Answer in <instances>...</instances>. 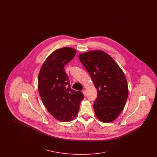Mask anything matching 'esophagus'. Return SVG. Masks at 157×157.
<instances>
[{
    "label": "esophagus",
    "mask_w": 157,
    "mask_h": 157,
    "mask_svg": "<svg viewBox=\"0 0 157 157\" xmlns=\"http://www.w3.org/2000/svg\"><path fill=\"white\" fill-rule=\"evenodd\" d=\"M82 93L83 94V95H84V96H85V97H86V96L87 95V94H86V91L85 90H82Z\"/></svg>",
    "instance_id": "1"
}]
</instances>
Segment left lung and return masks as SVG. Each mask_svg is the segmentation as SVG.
<instances>
[{
	"mask_svg": "<svg viewBox=\"0 0 157 157\" xmlns=\"http://www.w3.org/2000/svg\"><path fill=\"white\" fill-rule=\"evenodd\" d=\"M79 59L97 90L93 105L96 117L103 122H111L124 109L128 97L124 72L109 55L101 50L82 53Z\"/></svg>",
	"mask_w": 157,
	"mask_h": 157,
	"instance_id": "obj_1",
	"label": "left lung"
}]
</instances>
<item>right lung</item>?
<instances>
[{"mask_svg": "<svg viewBox=\"0 0 157 157\" xmlns=\"http://www.w3.org/2000/svg\"><path fill=\"white\" fill-rule=\"evenodd\" d=\"M75 49L64 47L51 53L38 75L37 87L46 108L61 122L74 120L83 99L82 92L72 90L64 67L76 55Z\"/></svg>", "mask_w": 157, "mask_h": 157, "instance_id": "right-lung-1", "label": "right lung"}]
</instances>
